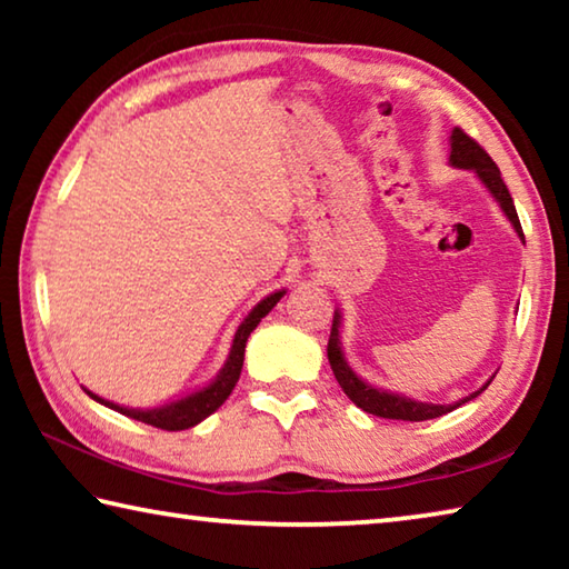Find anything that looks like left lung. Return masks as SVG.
I'll use <instances>...</instances> for the list:
<instances>
[{
    "instance_id": "obj_1",
    "label": "left lung",
    "mask_w": 569,
    "mask_h": 569,
    "mask_svg": "<svg viewBox=\"0 0 569 569\" xmlns=\"http://www.w3.org/2000/svg\"><path fill=\"white\" fill-rule=\"evenodd\" d=\"M451 152H449V162L459 170H471L475 176L481 180V186H485L489 192H492V198L502 208V213L509 218V223L517 230V236L525 240L522 233V226H519V218H517V210L512 203V196H509V190L502 180V172L495 166V160L487 156V150L479 146L477 140H471L465 130L455 128L451 130ZM339 326H341V313L333 311V326H331V336H329V363L333 369V377L339 381V387L343 389L346 397H349L356 407L373 413V417H383V419H401V421H427V419H437L441 413H449L455 411L461 403L471 401L475 397H479L481 391H485L492 379H489L485 387L479 391L469 393V397L459 399L455 403H427V401H417V399H409L403 397V393H393V391H383L371 387V383H366L361 377H356V371L351 369L349 363L343 359V351H341V336H339Z\"/></svg>"
}]
</instances>
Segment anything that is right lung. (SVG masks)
Instances as JSON below:
<instances>
[{"mask_svg": "<svg viewBox=\"0 0 569 569\" xmlns=\"http://www.w3.org/2000/svg\"><path fill=\"white\" fill-rule=\"evenodd\" d=\"M283 293L286 291H276L271 296H266L263 301L246 316L243 323L238 326V331L233 336V346H230V353H228V361L223 369L218 371V377L210 381L208 387L192 391V393H188V397L176 399L170 403H162V407H156V409H128V407H120V403H114V401L102 399V397H98V393H92L88 389L84 391H88L94 401L104 403V407L120 411V413H124V417H130L134 421L150 423V427H158L166 431H182V429L196 427V423L210 417V413H213L220 403L230 397V391L236 389V383L240 379V369H243L248 336L258 323H261L263 316H268V311H271V308L281 301Z\"/></svg>", "mask_w": 569, "mask_h": 569, "instance_id": "right-lung-1", "label": "right lung"}]
</instances>
